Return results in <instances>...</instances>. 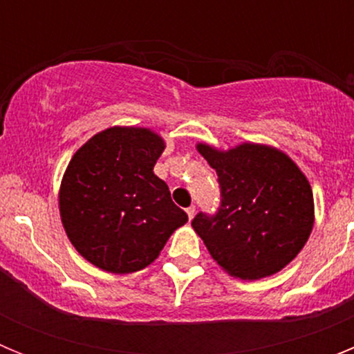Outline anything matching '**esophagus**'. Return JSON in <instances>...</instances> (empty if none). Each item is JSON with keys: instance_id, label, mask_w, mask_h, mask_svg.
<instances>
[{"instance_id": "obj_1", "label": "esophagus", "mask_w": 354, "mask_h": 354, "mask_svg": "<svg viewBox=\"0 0 354 354\" xmlns=\"http://www.w3.org/2000/svg\"><path fill=\"white\" fill-rule=\"evenodd\" d=\"M195 211H196V207H195V205H192V207H187V209H186V212H187V218H189V220H193V216H195Z\"/></svg>"}]
</instances>
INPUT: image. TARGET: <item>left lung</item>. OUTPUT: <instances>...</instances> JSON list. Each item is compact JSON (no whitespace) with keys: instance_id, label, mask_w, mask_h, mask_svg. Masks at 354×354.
<instances>
[{"instance_id":"1","label":"left lung","mask_w":354,"mask_h":354,"mask_svg":"<svg viewBox=\"0 0 354 354\" xmlns=\"http://www.w3.org/2000/svg\"><path fill=\"white\" fill-rule=\"evenodd\" d=\"M214 168L220 207L193 218L195 232L221 268L243 280L270 277L305 246L314 227L310 184L283 152L245 143L218 152L200 143Z\"/></svg>"}]
</instances>
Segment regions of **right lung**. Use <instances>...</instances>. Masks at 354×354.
Wrapping results in <instances>:
<instances>
[{
    "mask_svg": "<svg viewBox=\"0 0 354 354\" xmlns=\"http://www.w3.org/2000/svg\"><path fill=\"white\" fill-rule=\"evenodd\" d=\"M165 143L142 127H111L68 162L60 214L74 248L93 266L133 273L154 261L187 214L154 175Z\"/></svg>",
    "mask_w": 354,
    "mask_h": 354,
    "instance_id": "1",
    "label": "right lung"
}]
</instances>
